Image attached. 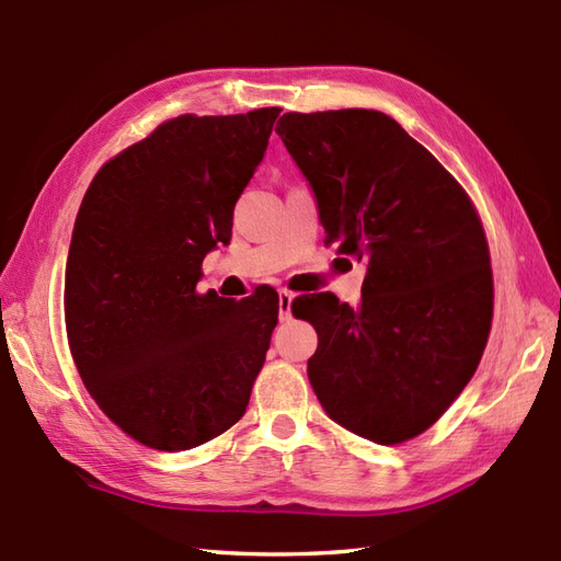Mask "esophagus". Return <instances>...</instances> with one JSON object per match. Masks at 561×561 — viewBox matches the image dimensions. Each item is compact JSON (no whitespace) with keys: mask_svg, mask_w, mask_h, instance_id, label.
Instances as JSON below:
<instances>
[{"mask_svg":"<svg viewBox=\"0 0 561 561\" xmlns=\"http://www.w3.org/2000/svg\"><path fill=\"white\" fill-rule=\"evenodd\" d=\"M291 301H294V294L287 289H279V318L282 321H287L291 316Z\"/></svg>","mask_w":561,"mask_h":561,"instance_id":"34e87169","label":"esophagus"}]
</instances>
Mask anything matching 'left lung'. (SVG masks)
I'll return each mask as SVG.
<instances>
[{"label": "left lung", "instance_id": "8db88e82", "mask_svg": "<svg viewBox=\"0 0 561 561\" xmlns=\"http://www.w3.org/2000/svg\"><path fill=\"white\" fill-rule=\"evenodd\" d=\"M277 134L311 184L325 243L367 265L362 301H294L318 350L309 381L350 433L397 445L474 377L493 316L484 228L467 192L375 108L296 114Z\"/></svg>", "mask_w": 561, "mask_h": 561}]
</instances>
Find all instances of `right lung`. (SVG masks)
I'll return each instance as SVG.
<instances>
[{
  "label": "right lung",
  "mask_w": 561,
  "mask_h": 561,
  "mask_svg": "<svg viewBox=\"0 0 561 561\" xmlns=\"http://www.w3.org/2000/svg\"><path fill=\"white\" fill-rule=\"evenodd\" d=\"M277 106L164 121L96 172L65 270V325L90 397L134 440L180 453L248 409L279 296L196 294L265 158Z\"/></svg>",
  "instance_id": "1"
}]
</instances>
